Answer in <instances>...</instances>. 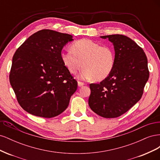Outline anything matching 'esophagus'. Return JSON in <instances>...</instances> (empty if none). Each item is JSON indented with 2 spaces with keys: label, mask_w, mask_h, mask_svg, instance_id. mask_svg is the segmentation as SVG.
<instances>
[{
  "label": "esophagus",
  "mask_w": 160,
  "mask_h": 160,
  "mask_svg": "<svg viewBox=\"0 0 160 160\" xmlns=\"http://www.w3.org/2000/svg\"><path fill=\"white\" fill-rule=\"evenodd\" d=\"M77 84H78V86L79 87H82V86H83V85H85V83H82V82H80V81H78V83H77Z\"/></svg>",
  "instance_id": "obj_1"
}]
</instances>
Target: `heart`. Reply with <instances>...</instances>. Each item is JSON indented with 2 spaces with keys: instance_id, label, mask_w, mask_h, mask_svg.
Segmentation results:
<instances>
[{
  "instance_id": "obj_1",
  "label": "heart",
  "mask_w": 160,
  "mask_h": 160,
  "mask_svg": "<svg viewBox=\"0 0 160 160\" xmlns=\"http://www.w3.org/2000/svg\"><path fill=\"white\" fill-rule=\"evenodd\" d=\"M61 59L72 74L83 66L85 68L78 76L82 80H104L111 73L115 65V52L112 47L101 45L88 38L77 41L71 45V50L61 52Z\"/></svg>"
}]
</instances>
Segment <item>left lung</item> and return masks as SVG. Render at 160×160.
<instances>
[{"label": "left lung", "instance_id": "8db88e82", "mask_svg": "<svg viewBox=\"0 0 160 160\" xmlns=\"http://www.w3.org/2000/svg\"><path fill=\"white\" fill-rule=\"evenodd\" d=\"M100 37L112 42L115 65L109 76L100 83L89 85V105L101 117L115 118L127 112L141 99L149 79L148 59L142 48L126 36Z\"/></svg>", "mask_w": 160, "mask_h": 160}]
</instances>
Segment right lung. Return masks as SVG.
I'll list each match as a JSON object with an SVG mask.
<instances>
[{"label": "right lung", "mask_w": 160, "mask_h": 160, "mask_svg": "<svg viewBox=\"0 0 160 160\" xmlns=\"http://www.w3.org/2000/svg\"><path fill=\"white\" fill-rule=\"evenodd\" d=\"M72 41L69 34L43 29L14 53L9 79L18 103L28 113L51 118L68 107L77 82L62 63L61 53Z\"/></svg>", "instance_id": "obj_1"}]
</instances>
